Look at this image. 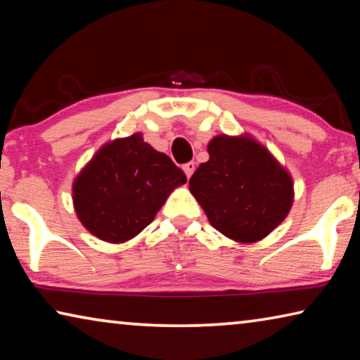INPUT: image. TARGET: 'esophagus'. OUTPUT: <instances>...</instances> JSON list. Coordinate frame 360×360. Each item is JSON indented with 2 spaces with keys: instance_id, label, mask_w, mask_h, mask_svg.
Segmentation results:
<instances>
[{
  "instance_id": "esophagus-1",
  "label": "esophagus",
  "mask_w": 360,
  "mask_h": 360,
  "mask_svg": "<svg viewBox=\"0 0 360 360\" xmlns=\"http://www.w3.org/2000/svg\"><path fill=\"white\" fill-rule=\"evenodd\" d=\"M182 169H184V173H186L187 178H191V176L195 172V163L193 162H188V163H186L184 167H182Z\"/></svg>"
}]
</instances>
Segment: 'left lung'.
<instances>
[{"label": "left lung", "instance_id": "left-lung-1", "mask_svg": "<svg viewBox=\"0 0 360 360\" xmlns=\"http://www.w3.org/2000/svg\"><path fill=\"white\" fill-rule=\"evenodd\" d=\"M208 154L188 188L210 224L233 241L264 240L292 208L294 182L288 169L249 135H217Z\"/></svg>", "mask_w": 360, "mask_h": 360}]
</instances>
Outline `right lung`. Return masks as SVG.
I'll list each match as a JSON object with an SVG mask.
<instances>
[{
	"label": "right lung",
	"instance_id": "obj_1",
	"mask_svg": "<svg viewBox=\"0 0 360 360\" xmlns=\"http://www.w3.org/2000/svg\"><path fill=\"white\" fill-rule=\"evenodd\" d=\"M187 181L168 155L141 133L106 143L72 184L79 221L96 238L125 243L154 221L176 187Z\"/></svg>",
	"mask_w": 360,
	"mask_h": 360
}]
</instances>
